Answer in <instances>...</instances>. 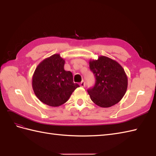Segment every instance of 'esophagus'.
I'll use <instances>...</instances> for the list:
<instances>
[{"label": "esophagus", "instance_id": "obj_1", "mask_svg": "<svg viewBox=\"0 0 156 156\" xmlns=\"http://www.w3.org/2000/svg\"><path fill=\"white\" fill-rule=\"evenodd\" d=\"M80 85L81 87H84V86H85V82H84V81H82V82H80Z\"/></svg>", "mask_w": 156, "mask_h": 156}]
</instances>
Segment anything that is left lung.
I'll list each match as a JSON object with an SVG mask.
<instances>
[{"label":"left lung","mask_w":156,"mask_h":156,"mask_svg":"<svg viewBox=\"0 0 156 156\" xmlns=\"http://www.w3.org/2000/svg\"><path fill=\"white\" fill-rule=\"evenodd\" d=\"M89 64L96 78L94 86L88 90L92 102L102 108L118 103L128 88V77L124 68L118 62L104 56L90 60Z\"/></svg>","instance_id":"8db88e82"}]
</instances>
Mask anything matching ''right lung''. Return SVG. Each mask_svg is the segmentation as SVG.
Segmentation results:
<instances>
[{
	"instance_id": "add662e5",
	"label": "right lung",
	"mask_w": 156,
	"mask_h": 156,
	"mask_svg": "<svg viewBox=\"0 0 156 156\" xmlns=\"http://www.w3.org/2000/svg\"><path fill=\"white\" fill-rule=\"evenodd\" d=\"M64 64L65 60L60 54H55L43 60L32 76V86L35 95L48 106H61L80 87L74 83L72 72L64 70Z\"/></svg>"
}]
</instances>
